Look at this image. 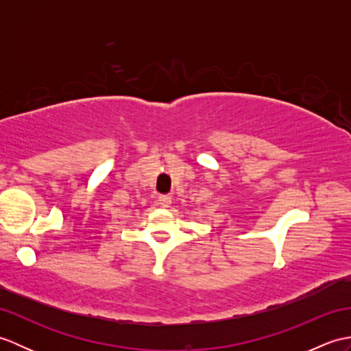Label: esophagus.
Listing matches in <instances>:
<instances>
[{
    "label": "esophagus",
    "instance_id": "esophagus-1",
    "mask_svg": "<svg viewBox=\"0 0 351 351\" xmlns=\"http://www.w3.org/2000/svg\"><path fill=\"white\" fill-rule=\"evenodd\" d=\"M158 204L161 208H169L171 205V197L167 195H162L158 197Z\"/></svg>",
    "mask_w": 351,
    "mask_h": 351
}]
</instances>
